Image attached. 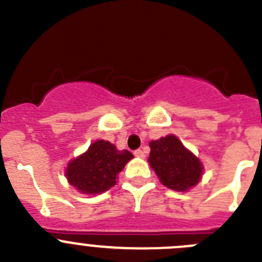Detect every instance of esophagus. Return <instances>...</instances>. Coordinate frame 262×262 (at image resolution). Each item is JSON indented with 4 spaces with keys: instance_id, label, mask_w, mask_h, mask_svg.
<instances>
[{
    "instance_id": "34e87169",
    "label": "esophagus",
    "mask_w": 262,
    "mask_h": 262,
    "mask_svg": "<svg viewBox=\"0 0 262 262\" xmlns=\"http://www.w3.org/2000/svg\"><path fill=\"white\" fill-rule=\"evenodd\" d=\"M134 155H135V157H144V152L141 149H136L135 152H134Z\"/></svg>"
}]
</instances>
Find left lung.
Instances as JSON below:
<instances>
[{"mask_svg":"<svg viewBox=\"0 0 262 262\" xmlns=\"http://www.w3.org/2000/svg\"><path fill=\"white\" fill-rule=\"evenodd\" d=\"M148 161L161 183L175 191H187L199 183L203 165L174 135L149 143Z\"/></svg>","mask_w":262,"mask_h":262,"instance_id":"8db88e82","label":"left lung"}]
</instances>
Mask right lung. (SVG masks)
Masks as SVG:
<instances>
[{
    "label": "right lung",
    "mask_w": 262,
    "mask_h": 262,
    "mask_svg": "<svg viewBox=\"0 0 262 262\" xmlns=\"http://www.w3.org/2000/svg\"><path fill=\"white\" fill-rule=\"evenodd\" d=\"M133 157L128 150H118L109 141L97 140L84 155L71 161L66 177L81 193H101L114 186L118 174Z\"/></svg>",
    "instance_id": "add662e5"
}]
</instances>
